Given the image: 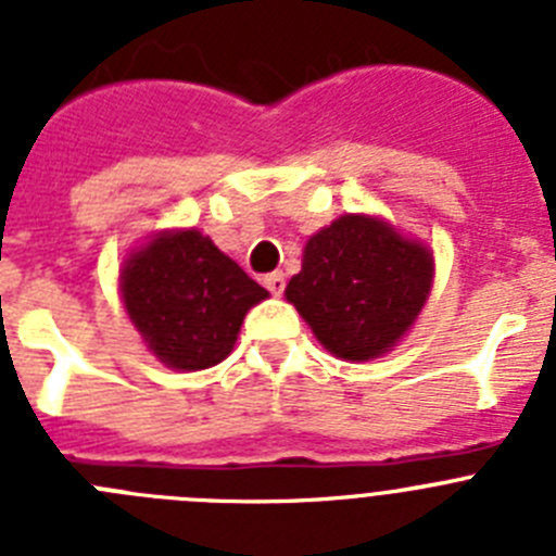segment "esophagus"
<instances>
[{
  "label": "esophagus",
  "instance_id": "esophagus-1",
  "mask_svg": "<svg viewBox=\"0 0 556 556\" xmlns=\"http://www.w3.org/2000/svg\"><path fill=\"white\" fill-rule=\"evenodd\" d=\"M264 287H267L273 294H283V289H287V278H283V273H269L264 275Z\"/></svg>",
  "mask_w": 556,
  "mask_h": 556
}]
</instances>
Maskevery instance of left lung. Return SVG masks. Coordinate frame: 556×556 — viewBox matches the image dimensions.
Wrapping results in <instances>:
<instances>
[{
  "label": "left lung",
  "mask_w": 556,
  "mask_h": 556,
  "mask_svg": "<svg viewBox=\"0 0 556 556\" xmlns=\"http://www.w3.org/2000/svg\"><path fill=\"white\" fill-rule=\"evenodd\" d=\"M434 281L431 250L367 214H345L303 248L287 301L317 342L345 362H370L404 339Z\"/></svg>",
  "instance_id": "obj_1"
}]
</instances>
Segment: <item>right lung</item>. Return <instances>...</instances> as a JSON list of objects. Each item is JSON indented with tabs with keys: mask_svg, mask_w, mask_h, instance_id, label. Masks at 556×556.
I'll return each instance as SVG.
<instances>
[{
	"mask_svg": "<svg viewBox=\"0 0 556 556\" xmlns=\"http://www.w3.org/2000/svg\"><path fill=\"white\" fill-rule=\"evenodd\" d=\"M127 317L152 356L180 372L219 365L244 314L269 298L198 228L161 230L122 264Z\"/></svg>",
	"mask_w": 556,
	"mask_h": 556,
	"instance_id": "add662e5",
	"label": "right lung"
}]
</instances>
